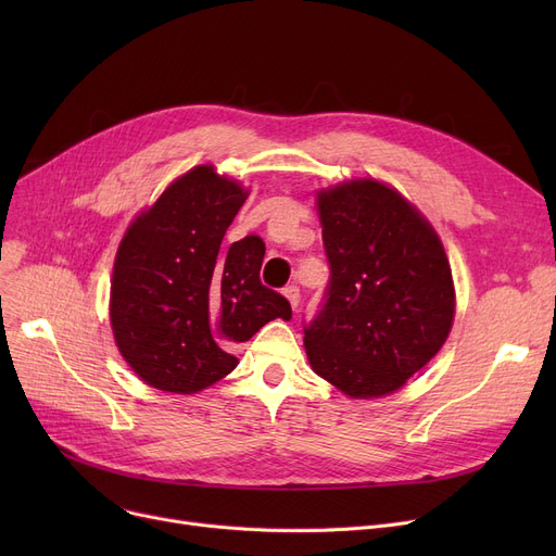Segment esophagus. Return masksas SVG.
<instances>
[{"label":"esophagus","instance_id":"obj_1","mask_svg":"<svg viewBox=\"0 0 556 556\" xmlns=\"http://www.w3.org/2000/svg\"><path fill=\"white\" fill-rule=\"evenodd\" d=\"M283 295H286V300L290 302V306H293V308L298 311V306H300V288H298L295 283H290V286L283 288Z\"/></svg>","mask_w":556,"mask_h":556}]
</instances>
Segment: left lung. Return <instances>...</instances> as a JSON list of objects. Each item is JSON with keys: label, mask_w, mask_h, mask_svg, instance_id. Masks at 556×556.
<instances>
[{"label": "left lung", "mask_w": 556, "mask_h": 556, "mask_svg": "<svg viewBox=\"0 0 556 556\" xmlns=\"http://www.w3.org/2000/svg\"><path fill=\"white\" fill-rule=\"evenodd\" d=\"M317 210L331 279L304 327L308 363L346 396L396 392L453 327L444 245L410 202L371 178L323 189Z\"/></svg>", "instance_id": "8db88e82"}]
</instances>
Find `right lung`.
<instances>
[{"label": "right lung", "instance_id": "1", "mask_svg": "<svg viewBox=\"0 0 556 556\" xmlns=\"http://www.w3.org/2000/svg\"><path fill=\"white\" fill-rule=\"evenodd\" d=\"M248 191L214 166L185 173L128 227L114 258L110 323L143 383L193 394L239 365L231 349L293 311L258 279L266 245L220 243Z\"/></svg>", "mask_w": 556, "mask_h": 556}]
</instances>
